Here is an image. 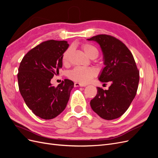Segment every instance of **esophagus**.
I'll use <instances>...</instances> for the list:
<instances>
[{
  "instance_id": "1",
  "label": "esophagus",
  "mask_w": 158,
  "mask_h": 158,
  "mask_svg": "<svg viewBox=\"0 0 158 158\" xmlns=\"http://www.w3.org/2000/svg\"><path fill=\"white\" fill-rule=\"evenodd\" d=\"M86 85V84H82V83H80V82H75L74 83V86L75 87H78V86H85Z\"/></svg>"
}]
</instances>
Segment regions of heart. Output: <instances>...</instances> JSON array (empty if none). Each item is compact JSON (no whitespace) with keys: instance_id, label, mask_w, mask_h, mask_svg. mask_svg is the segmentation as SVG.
I'll use <instances>...</instances> for the list:
<instances>
[{"instance_id":"heart-1","label":"heart","mask_w":158,"mask_h":158,"mask_svg":"<svg viewBox=\"0 0 158 158\" xmlns=\"http://www.w3.org/2000/svg\"><path fill=\"white\" fill-rule=\"evenodd\" d=\"M85 53L91 59L97 58L99 55V50L96 46L92 44H84L82 45ZM72 49L70 47L66 49L62 55V62L63 64L66 65L69 63V56L70 55ZM96 74V71L90 67H75L69 74V78L76 82L82 83H87L92 80V78Z\"/></svg>"}]
</instances>
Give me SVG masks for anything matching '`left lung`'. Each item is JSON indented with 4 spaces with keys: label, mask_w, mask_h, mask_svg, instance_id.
Instances as JSON below:
<instances>
[{
    "label": "left lung",
    "mask_w": 158,
    "mask_h": 158,
    "mask_svg": "<svg viewBox=\"0 0 158 158\" xmlns=\"http://www.w3.org/2000/svg\"><path fill=\"white\" fill-rule=\"evenodd\" d=\"M88 40L98 42L103 51L106 66L99 80L111 84L107 90L97 88L98 93L90 102L91 107L106 120L117 118L126 112L136 96L139 70L132 52L117 38L100 34Z\"/></svg>",
    "instance_id": "1"
}]
</instances>
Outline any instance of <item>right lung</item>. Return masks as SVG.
<instances>
[{
  "label": "right lung",
  "instance_id": "add662e5",
  "mask_svg": "<svg viewBox=\"0 0 158 158\" xmlns=\"http://www.w3.org/2000/svg\"><path fill=\"white\" fill-rule=\"evenodd\" d=\"M66 41L41 43L23 57L18 69L19 90L33 114L49 120L63 112L69 102L74 82L65 79L55 87L51 84L63 66L62 55L69 47Z\"/></svg>",
  "mask_w": 158,
  "mask_h": 158
}]
</instances>
